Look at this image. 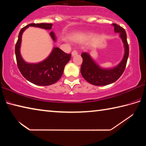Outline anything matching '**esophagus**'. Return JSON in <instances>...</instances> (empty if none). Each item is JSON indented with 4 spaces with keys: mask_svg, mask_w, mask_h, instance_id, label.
<instances>
[{
    "mask_svg": "<svg viewBox=\"0 0 146 146\" xmlns=\"http://www.w3.org/2000/svg\"><path fill=\"white\" fill-rule=\"evenodd\" d=\"M77 53H78L77 51L74 50V51H72V53H71V55H72V56H75V55H77Z\"/></svg>",
    "mask_w": 146,
    "mask_h": 146,
    "instance_id": "1",
    "label": "esophagus"
}]
</instances>
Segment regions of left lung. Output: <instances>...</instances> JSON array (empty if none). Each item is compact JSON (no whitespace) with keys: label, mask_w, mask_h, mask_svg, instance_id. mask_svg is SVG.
<instances>
[{"label":"left lung","mask_w":146,"mask_h":146,"mask_svg":"<svg viewBox=\"0 0 146 146\" xmlns=\"http://www.w3.org/2000/svg\"><path fill=\"white\" fill-rule=\"evenodd\" d=\"M115 33H119L124 46L125 51L123 59L117 66L111 69L100 68L87 53H82L83 62L80 72L84 78L89 83L95 86H106L117 81L122 75L126 66L129 56V46L125 29L117 24H113Z\"/></svg>","instance_id":"obj_1"}]
</instances>
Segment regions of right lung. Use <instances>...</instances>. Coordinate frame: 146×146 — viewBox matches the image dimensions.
<instances>
[{
	"instance_id": "1",
	"label": "right lung",
	"mask_w": 146,
	"mask_h": 146,
	"mask_svg": "<svg viewBox=\"0 0 146 146\" xmlns=\"http://www.w3.org/2000/svg\"><path fill=\"white\" fill-rule=\"evenodd\" d=\"M52 24H29L21 29L15 45V55L17 66L23 76L29 82L38 86H49L55 84L61 78L64 69L71 58V54L64 53L60 48H54L52 52L45 60L38 63H28L21 55L20 48L23 32L29 26L51 29ZM54 41H56L55 33H49Z\"/></svg>"
}]
</instances>
